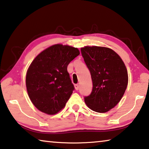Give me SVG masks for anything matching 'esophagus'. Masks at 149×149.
Instances as JSON below:
<instances>
[{"label":"esophagus","mask_w":149,"mask_h":149,"mask_svg":"<svg viewBox=\"0 0 149 149\" xmlns=\"http://www.w3.org/2000/svg\"><path fill=\"white\" fill-rule=\"evenodd\" d=\"M74 86H75V89H76V90H79V85L78 84H75Z\"/></svg>","instance_id":"34e87169"}]
</instances>
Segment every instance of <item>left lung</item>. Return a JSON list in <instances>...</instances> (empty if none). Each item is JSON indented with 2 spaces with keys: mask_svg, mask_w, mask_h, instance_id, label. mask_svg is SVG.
Listing matches in <instances>:
<instances>
[{
  "mask_svg": "<svg viewBox=\"0 0 149 149\" xmlns=\"http://www.w3.org/2000/svg\"><path fill=\"white\" fill-rule=\"evenodd\" d=\"M91 73L93 89L85 97L87 107L98 113H105L116 106L128 84V73L122 59L113 49L100 46L81 48Z\"/></svg>",
  "mask_w": 149,
  "mask_h": 149,
  "instance_id": "left-lung-1",
  "label": "left lung"
}]
</instances>
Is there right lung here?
Returning <instances> with one entry per match:
<instances>
[{"instance_id": "right-lung-1", "label": "right lung", "mask_w": 149, "mask_h": 149, "mask_svg": "<svg viewBox=\"0 0 149 149\" xmlns=\"http://www.w3.org/2000/svg\"><path fill=\"white\" fill-rule=\"evenodd\" d=\"M79 54L76 48L55 44L40 53L27 70L28 96L38 109L54 115L65 107L74 89L67 68Z\"/></svg>"}]
</instances>
